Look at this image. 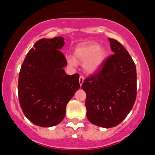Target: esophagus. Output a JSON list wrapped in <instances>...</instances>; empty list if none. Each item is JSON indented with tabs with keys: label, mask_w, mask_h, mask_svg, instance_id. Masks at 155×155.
Returning <instances> with one entry per match:
<instances>
[{
	"label": "esophagus",
	"mask_w": 155,
	"mask_h": 155,
	"mask_svg": "<svg viewBox=\"0 0 155 155\" xmlns=\"http://www.w3.org/2000/svg\"><path fill=\"white\" fill-rule=\"evenodd\" d=\"M84 77L81 75L80 78H79V84H80L81 86L82 85V84H83V82H84Z\"/></svg>",
	"instance_id": "obj_1"
}]
</instances>
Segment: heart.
I'll list each match as a JSON object with an SVG mask.
<instances>
[{"mask_svg":"<svg viewBox=\"0 0 155 155\" xmlns=\"http://www.w3.org/2000/svg\"><path fill=\"white\" fill-rule=\"evenodd\" d=\"M107 50L105 47H100L94 42L78 46L75 50L74 56L78 60L84 61V68L88 73H94L99 70L107 58ZM68 63L71 66L76 65V61L72 57H68Z\"/></svg>","mask_w":155,"mask_h":155,"instance_id":"b5f03b06","label":"heart"}]
</instances>
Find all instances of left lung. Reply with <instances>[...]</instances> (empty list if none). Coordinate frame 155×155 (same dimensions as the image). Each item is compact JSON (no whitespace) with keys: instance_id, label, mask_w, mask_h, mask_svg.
<instances>
[{"instance_id":"obj_1","label":"left lung","mask_w":155,"mask_h":155,"mask_svg":"<svg viewBox=\"0 0 155 155\" xmlns=\"http://www.w3.org/2000/svg\"><path fill=\"white\" fill-rule=\"evenodd\" d=\"M109 41L114 54L81 85L86 93L87 120L104 128L119 125L130 113L137 97L135 64L120 42L110 38Z\"/></svg>"}]
</instances>
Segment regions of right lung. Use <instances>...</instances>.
<instances>
[{"mask_svg":"<svg viewBox=\"0 0 155 155\" xmlns=\"http://www.w3.org/2000/svg\"><path fill=\"white\" fill-rule=\"evenodd\" d=\"M64 44L61 36L39 39L19 72V103L25 116L39 127L60 124L67 104L80 87L78 74L68 75L64 69L68 64L61 52Z\"/></svg>","mask_w":155,"mask_h":155,"instance_id":"add662e5","label":"right lung"}]
</instances>
